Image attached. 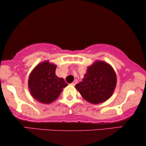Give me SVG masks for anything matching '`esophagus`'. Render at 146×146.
<instances>
[{"label":"esophagus","instance_id":"esophagus-1","mask_svg":"<svg viewBox=\"0 0 146 146\" xmlns=\"http://www.w3.org/2000/svg\"><path fill=\"white\" fill-rule=\"evenodd\" d=\"M76 84H77V81L76 80H74V81H73V82L71 84L72 85V86H75Z\"/></svg>","mask_w":146,"mask_h":146}]
</instances>
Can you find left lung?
<instances>
[{"instance_id": "left-lung-1", "label": "left lung", "mask_w": 146, "mask_h": 146, "mask_svg": "<svg viewBox=\"0 0 146 146\" xmlns=\"http://www.w3.org/2000/svg\"><path fill=\"white\" fill-rule=\"evenodd\" d=\"M116 83V74L112 66L104 61L96 60L88 66L82 81L75 88L86 100L98 104L112 96Z\"/></svg>"}]
</instances>
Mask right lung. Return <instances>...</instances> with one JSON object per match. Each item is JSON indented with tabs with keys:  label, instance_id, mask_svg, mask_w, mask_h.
Returning a JSON list of instances; mask_svg holds the SVG:
<instances>
[{
	"label": "right lung",
	"instance_id": "1",
	"mask_svg": "<svg viewBox=\"0 0 146 146\" xmlns=\"http://www.w3.org/2000/svg\"><path fill=\"white\" fill-rule=\"evenodd\" d=\"M56 66L46 60L36 66L30 74L29 90L32 96L39 102L48 104L55 101L68 86L64 78L56 75Z\"/></svg>",
	"mask_w": 146,
	"mask_h": 146
}]
</instances>
